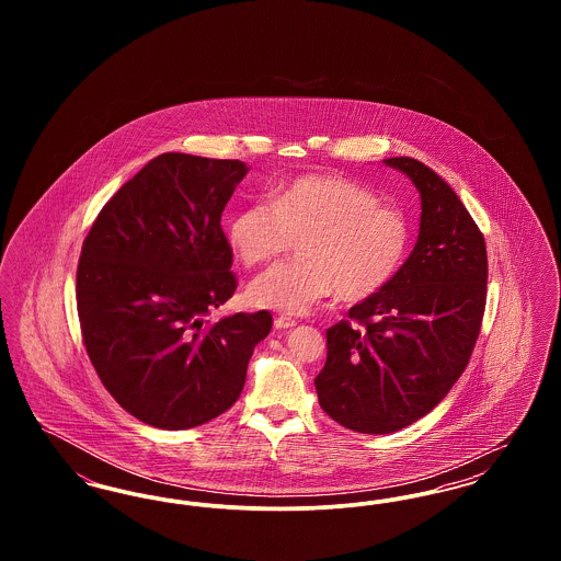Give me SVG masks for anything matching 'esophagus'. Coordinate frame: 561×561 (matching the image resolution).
I'll return each instance as SVG.
<instances>
[{
    "label": "esophagus",
    "instance_id": "34e87169",
    "mask_svg": "<svg viewBox=\"0 0 561 561\" xmlns=\"http://www.w3.org/2000/svg\"><path fill=\"white\" fill-rule=\"evenodd\" d=\"M273 325H275L277 330H288V328H294V325H296V320H294V318H288V316H279V318H275Z\"/></svg>",
    "mask_w": 561,
    "mask_h": 561
}]
</instances>
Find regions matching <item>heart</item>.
<instances>
[{
    "label": "heart",
    "mask_w": 561,
    "mask_h": 561,
    "mask_svg": "<svg viewBox=\"0 0 561 561\" xmlns=\"http://www.w3.org/2000/svg\"><path fill=\"white\" fill-rule=\"evenodd\" d=\"M300 241V263L279 265L248 288L254 307L305 313L336 294L357 305L382 293L410 245L408 216L378 204L370 188L334 174H311L282 188L273 204L243 208L229 225V243L245 267L288 254Z\"/></svg>",
    "instance_id": "heart-1"
}]
</instances>
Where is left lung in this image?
I'll list each match as a JSON object with an SVG mask.
<instances>
[{
    "mask_svg": "<svg viewBox=\"0 0 561 561\" xmlns=\"http://www.w3.org/2000/svg\"><path fill=\"white\" fill-rule=\"evenodd\" d=\"M387 165L421 193V233L391 284L325 330L316 378L339 425L385 435L416 423L448 396L480 336L488 254L480 227L450 185L412 158Z\"/></svg>",
    "mask_w": 561,
    "mask_h": 561,
    "instance_id": "1",
    "label": "left lung"
}]
</instances>
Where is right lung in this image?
I'll return each instance as SVG.
<instances>
[{
	"instance_id": "add662e5",
	"label": "right lung",
	"mask_w": 561,
	"mask_h": 561,
	"mask_svg": "<svg viewBox=\"0 0 561 561\" xmlns=\"http://www.w3.org/2000/svg\"><path fill=\"white\" fill-rule=\"evenodd\" d=\"M245 172L240 160L158 156L81 245L83 347L113 400L151 427H197L229 410L271 332L268 311L206 318L238 288L220 216Z\"/></svg>"
}]
</instances>
